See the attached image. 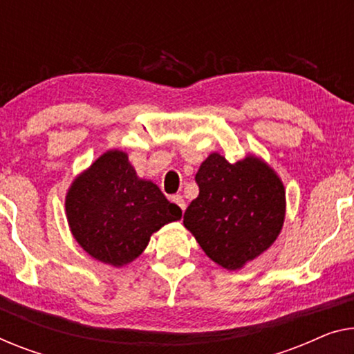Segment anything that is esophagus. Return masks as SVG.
I'll return each mask as SVG.
<instances>
[{"instance_id": "34e87169", "label": "esophagus", "mask_w": 354, "mask_h": 354, "mask_svg": "<svg viewBox=\"0 0 354 354\" xmlns=\"http://www.w3.org/2000/svg\"><path fill=\"white\" fill-rule=\"evenodd\" d=\"M171 202H173V203H176L178 207L183 209V213H184V209H186V202H184V197H183V195H179V194L173 195V197H171Z\"/></svg>"}]
</instances>
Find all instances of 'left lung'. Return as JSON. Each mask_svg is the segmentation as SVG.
Wrapping results in <instances>:
<instances>
[{
  "instance_id": "1",
  "label": "left lung",
  "mask_w": 354,
  "mask_h": 354,
  "mask_svg": "<svg viewBox=\"0 0 354 354\" xmlns=\"http://www.w3.org/2000/svg\"><path fill=\"white\" fill-rule=\"evenodd\" d=\"M195 181L200 192L184 213V227L211 261L240 270L275 243L286 216V191L266 160L248 154L230 163L213 152Z\"/></svg>"
}]
</instances>
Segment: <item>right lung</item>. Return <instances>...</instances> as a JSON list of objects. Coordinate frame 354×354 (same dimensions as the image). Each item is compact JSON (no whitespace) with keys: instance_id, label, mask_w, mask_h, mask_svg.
I'll return each instance as SVG.
<instances>
[{"instance_id":"add662e5","label":"right lung","mask_w":354,"mask_h":354,"mask_svg":"<svg viewBox=\"0 0 354 354\" xmlns=\"http://www.w3.org/2000/svg\"><path fill=\"white\" fill-rule=\"evenodd\" d=\"M65 211L79 246L115 268L133 262L154 232L183 216L157 184L136 175L129 154L119 149L103 152L73 179Z\"/></svg>"}]
</instances>
